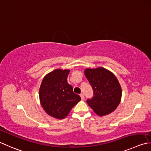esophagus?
I'll return each instance as SVG.
<instances>
[{
	"instance_id": "34e87169",
	"label": "esophagus",
	"mask_w": 151,
	"mask_h": 151,
	"mask_svg": "<svg viewBox=\"0 0 151 151\" xmlns=\"http://www.w3.org/2000/svg\"><path fill=\"white\" fill-rule=\"evenodd\" d=\"M80 96H81V97L82 100H84V96L83 93H81Z\"/></svg>"
}]
</instances>
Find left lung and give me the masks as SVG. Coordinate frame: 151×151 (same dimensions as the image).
Listing matches in <instances>:
<instances>
[{"label": "left lung", "instance_id": "obj_1", "mask_svg": "<svg viewBox=\"0 0 151 151\" xmlns=\"http://www.w3.org/2000/svg\"><path fill=\"white\" fill-rule=\"evenodd\" d=\"M84 74L93 90V97L86 101L88 105L99 116L113 112L122 97V89L115 75L103 67L88 68Z\"/></svg>", "mask_w": 151, "mask_h": 151}]
</instances>
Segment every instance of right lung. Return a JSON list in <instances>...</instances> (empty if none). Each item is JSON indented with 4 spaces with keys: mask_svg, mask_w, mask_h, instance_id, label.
Here are the masks:
<instances>
[{
    "mask_svg": "<svg viewBox=\"0 0 151 151\" xmlns=\"http://www.w3.org/2000/svg\"><path fill=\"white\" fill-rule=\"evenodd\" d=\"M70 70L55 69L44 76L39 89L40 104L50 116L65 118L81 98L67 82Z\"/></svg>",
    "mask_w": 151,
    "mask_h": 151,
    "instance_id": "1",
    "label": "right lung"
}]
</instances>
